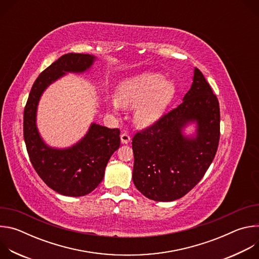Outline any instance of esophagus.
<instances>
[{"label":"esophagus","instance_id":"34e87169","mask_svg":"<svg viewBox=\"0 0 259 259\" xmlns=\"http://www.w3.org/2000/svg\"><path fill=\"white\" fill-rule=\"evenodd\" d=\"M121 141H122V143H124V144L129 143V142L131 141L130 135H129L128 133H122V134H121Z\"/></svg>","mask_w":259,"mask_h":259}]
</instances>
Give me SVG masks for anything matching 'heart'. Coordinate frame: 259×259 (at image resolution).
<instances>
[{
  "mask_svg": "<svg viewBox=\"0 0 259 259\" xmlns=\"http://www.w3.org/2000/svg\"><path fill=\"white\" fill-rule=\"evenodd\" d=\"M175 95V85L157 72H143L122 81L116 90V102L135 106L134 123L140 128L154 125ZM117 105V104H115Z\"/></svg>",
  "mask_w": 259,
  "mask_h": 259,
  "instance_id": "1",
  "label": "heart"
}]
</instances>
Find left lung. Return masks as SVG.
<instances>
[{"label": "left lung", "mask_w": 259, "mask_h": 259, "mask_svg": "<svg viewBox=\"0 0 259 259\" xmlns=\"http://www.w3.org/2000/svg\"><path fill=\"white\" fill-rule=\"evenodd\" d=\"M183 101L132 139V179L146 198L171 202L182 198L203 178L217 152L220 136L218 99L203 73L195 68ZM197 125L194 137L183 128Z\"/></svg>", "instance_id": "left-lung-1"}]
</instances>
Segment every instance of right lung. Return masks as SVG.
Here are the masks:
<instances>
[{
	"mask_svg": "<svg viewBox=\"0 0 259 259\" xmlns=\"http://www.w3.org/2000/svg\"><path fill=\"white\" fill-rule=\"evenodd\" d=\"M95 59L90 54L62 55L34 81L24 107L23 137L32 167L50 189L63 196H86L98 187L109 158L120 146V130L92 123L76 144L67 149H55L47 145L39 133L36 109L49 85L66 72L87 71Z\"/></svg>",
	"mask_w": 259,
	"mask_h": 259,
	"instance_id": "right-lung-1",
	"label": "right lung"
}]
</instances>
